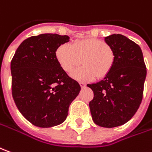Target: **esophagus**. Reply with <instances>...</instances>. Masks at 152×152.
Here are the masks:
<instances>
[{
	"mask_svg": "<svg viewBox=\"0 0 152 152\" xmlns=\"http://www.w3.org/2000/svg\"><path fill=\"white\" fill-rule=\"evenodd\" d=\"M80 87H82V88H83V87H85V86H86V84H85V83H83V82H80Z\"/></svg>",
	"mask_w": 152,
	"mask_h": 152,
	"instance_id": "esophagus-1",
	"label": "esophagus"
}]
</instances>
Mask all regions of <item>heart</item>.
Listing matches in <instances>:
<instances>
[{"instance_id": "heart-1", "label": "heart", "mask_w": 152, "mask_h": 152, "mask_svg": "<svg viewBox=\"0 0 152 152\" xmlns=\"http://www.w3.org/2000/svg\"><path fill=\"white\" fill-rule=\"evenodd\" d=\"M56 57L66 73L73 72L82 62L84 66L75 71L72 76L80 82H88L96 77L102 79L111 72L115 55L114 49L105 41L89 38L72 45H61L56 51Z\"/></svg>"}]
</instances>
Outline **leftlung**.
Segmentation results:
<instances>
[{
    "label": "left lung",
    "instance_id": "1",
    "mask_svg": "<svg viewBox=\"0 0 152 152\" xmlns=\"http://www.w3.org/2000/svg\"><path fill=\"white\" fill-rule=\"evenodd\" d=\"M114 49L111 72L96 84H88L92 120L99 126L115 127L126 123L138 110L143 96L146 67L141 47L127 37L114 34L105 38Z\"/></svg>",
    "mask_w": 152,
    "mask_h": 152
}]
</instances>
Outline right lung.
Wrapping results in <instances>:
<instances>
[{
  "label": "right lung",
  "instance_id": "add662e5",
  "mask_svg": "<svg viewBox=\"0 0 152 152\" xmlns=\"http://www.w3.org/2000/svg\"><path fill=\"white\" fill-rule=\"evenodd\" d=\"M68 36L41 34L26 39L11 60V93L15 106L36 126L62 123L80 86L60 66L56 57Z\"/></svg>",
  "mask_w": 152,
  "mask_h": 152
}]
</instances>
